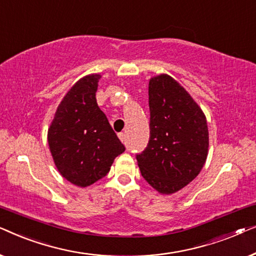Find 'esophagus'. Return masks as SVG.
<instances>
[{"mask_svg": "<svg viewBox=\"0 0 256 256\" xmlns=\"http://www.w3.org/2000/svg\"><path fill=\"white\" fill-rule=\"evenodd\" d=\"M118 138H120L122 142H126V134H124V132H120V134H118Z\"/></svg>", "mask_w": 256, "mask_h": 256, "instance_id": "34e87169", "label": "esophagus"}]
</instances>
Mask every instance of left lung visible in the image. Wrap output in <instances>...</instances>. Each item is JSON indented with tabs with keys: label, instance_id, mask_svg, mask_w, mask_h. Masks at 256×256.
<instances>
[{
	"label": "left lung",
	"instance_id": "left-lung-1",
	"mask_svg": "<svg viewBox=\"0 0 256 256\" xmlns=\"http://www.w3.org/2000/svg\"><path fill=\"white\" fill-rule=\"evenodd\" d=\"M150 138L136 155L143 178L163 194L194 180L204 166L208 129L200 107L174 78L160 74L149 82Z\"/></svg>",
	"mask_w": 256,
	"mask_h": 256
}]
</instances>
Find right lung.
Returning <instances> with one entry per match:
<instances>
[{
  "mask_svg": "<svg viewBox=\"0 0 256 256\" xmlns=\"http://www.w3.org/2000/svg\"><path fill=\"white\" fill-rule=\"evenodd\" d=\"M100 78V74H90L72 86L48 132V146L58 171L80 188L106 176L115 157L126 149L96 104Z\"/></svg>",
  "mask_w": 256,
  "mask_h": 256,
  "instance_id": "add662e5",
  "label": "right lung"
}]
</instances>
